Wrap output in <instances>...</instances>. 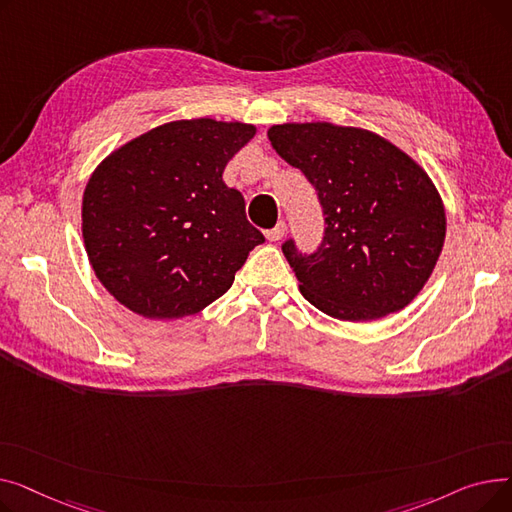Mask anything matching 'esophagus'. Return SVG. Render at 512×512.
Masks as SVG:
<instances>
[{
  "instance_id": "obj_1",
  "label": "esophagus",
  "mask_w": 512,
  "mask_h": 512,
  "mask_svg": "<svg viewBox=\"0 0 512 512\" xmlns=\"http://www.w3.org/2000/svg\"><path fill=\"white\" fill-rule=\"evenodd\" d=\"M284 232H286V224H284V222H278V224H276V228H272V230H267V232H265V236H267V240L278 242V240H282Z\"/></svg>"
}]
</instances>
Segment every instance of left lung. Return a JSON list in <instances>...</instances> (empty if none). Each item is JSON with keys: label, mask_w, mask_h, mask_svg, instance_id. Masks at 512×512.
<instances>
[{"label": "left lung", "mask_w": 512, "mask_h": 512, "mask_svg": "<svg viewBox=\"0 0 512 512\" xmlns=\"http://www.w3.org/2000/svg\"><path fill=\"white\" fill-rule=\"evenodd\" d=\"M276 153L315 186L324 240L282 253L303 297L330 317L371 321L405 309L432 276L446 236L438 188L417 161L380 134L330 122L267 130Z\"/></svg>", "instance_id": "8db88e82"}]
</instances>
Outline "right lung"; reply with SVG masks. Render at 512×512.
<instances>
[{
    "label": "right lung",
    "mask_w": 512,
    "mask_h": 512,
    "mask_svg": "<svg viewBox=\"0 0 512 512\" xmlns=\"http://www.w3.org/2000/svg\"><path fill=\"white\" fill-rule=\"evenodd\" d=\"M255 130L176 120L95 168L83 195V238L95 276L118 303L147 319H180L232 286L265 238L222 174Z\"/></svg>",
    "instance_id": "add662e5"
}]
</instances>
